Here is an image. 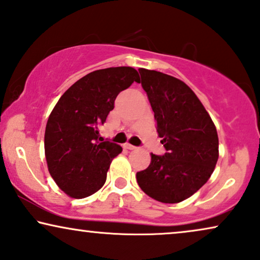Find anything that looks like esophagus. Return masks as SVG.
I'll list each match as a JSON object with an SVG mask.
<instances>
[{
    "label": "esophagus",
    "instance_id": "esophagus-1",
    "mask_svg": "<svg viewBox=\"0 0 260 260\" xmlns=\"http://www.w3.org/2000/svg\"><path fill=\"white\" fill-rule=\"evenodd\" d=\"M124 147H126V149H128V150H136L137 149V146L131 145V144H124Z\"/></svg>",
    "mask_w": 260,
    "mask_h": 260
}]
</instances>
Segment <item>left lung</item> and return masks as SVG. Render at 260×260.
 <instances>
[{
  "mask_svg": "<svg viewBox=\"0 0 260 260\" xmlns=\"http://www.w3.org/2000/svg\"><path fill=\"white\" fill-rule=\"evenodd\" d=\"M167 152L151 153V163L137 173L147 196L175 204L205 185L218 159V136L211 117L183 81L157 71L139 70Z\"/></svg>",
  "mask_w": 260,
  "mask_h": 260,
  "instance_id": "left-lung-1",
  "label": "left lung"
}]
</instances>
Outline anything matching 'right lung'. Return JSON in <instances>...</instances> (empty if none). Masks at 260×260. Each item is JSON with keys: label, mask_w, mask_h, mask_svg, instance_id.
I'll return each instance as SVG.
<instances>
[{"label": "right lung", "mask_w": 260, "mask_h": 260, "mask_svg": "<svg viewBox=\"0 0 260 260\" xmlns=\"http://www.w3.org/2000/svg\"><path fill=\"white\" fill-rule=\"evenodd\" d=\"M139 80L132 67L98 70L79 79L58 100L45 127L44 149L49 173L66 194L86 198L103 187L122 147L102 140L100 126L117 94Z\"/></svg>", "instance_id": "right-lung-1"}]
</instances>
